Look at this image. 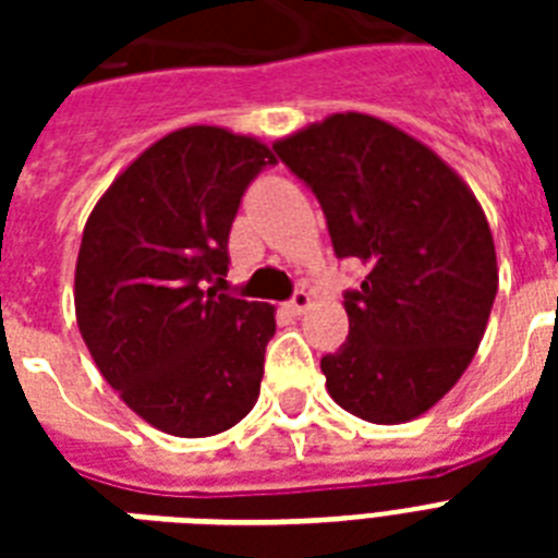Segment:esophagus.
I'll return each mask as SVG.
<instances>
[{
    "label": "esophagus",
    "instance_id": "34e87169",
    "mask_svg": "<svg viewBox=\"0 0 558 558\" xmlns=\"http://www.w3.org/2000/svg\"><path fill=\"white\" fill-rule=\"evenodd\" d=\"M310 306H313V298H310V292H304V289H301V292H295V298L289 301L287 310L292 315H304Z\"/></svg>",
    "mask_w": 558,
    "mask_h": 558
}]
</instances>
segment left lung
Instances as JSON below:
<instances>
[{"instance_id": "obj_1", "label": "left lung", "mask_w": 558, "mask_h": 558, "mask_svg": "<svg viewBox=\"0 0 558 558\" xmlns=\"http://www.w3.org/2000/svg\"><path fill=\"white\" fill-rule=\"evenodd\" d=\"M318 196L339 257L365 266L350 336L322 359L359 420L411 423L449 393L484 339L498 260L472 187L405 130L336 112L271 144Z\"/></svg>"}]
</instances>
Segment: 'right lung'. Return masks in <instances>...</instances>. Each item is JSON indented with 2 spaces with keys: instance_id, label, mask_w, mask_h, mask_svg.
I'll return each mask as SVG.
<instances>
[{
  "instance_id": "obj_1",
  "label": "right lung",
  "mask_w": 558,
  "mask_h": 558,
  "mask_svg": "<svg viewBox=\"0 0 558 558\" xmlns=\"http://www.w3.org/2000/svg\"><path fill=\"white\" fill-rule=\"evenodd\" d=\"M275 153L226 126L173 130L100 193L74 266V315L100 376L173 437L228 432L257 402L275 306L217 295L245 185Z\"/></svg>"
}]
</instances>
